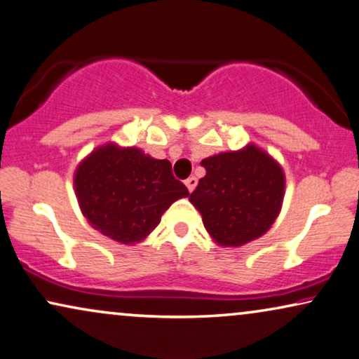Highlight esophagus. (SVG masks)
Returning <instances> with one entry per match:
<instances>
[{
	"mask_svg": "<svg viewBox=\"0 0 359 359\" xmlns=\"http://www.w3.org/2000/svg\"><path fill=\"white\" fill-rule=\"evenodd\" d=\"M185 185H187L189 192H194V189L197 187V177H189V179L185 180Z\"/></svg>",
	"mask_w": 359,
	"mask_h": 359,
	"instance_id": "34e87169",
	"label": "esophagus"
}]
</instances>
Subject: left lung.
Wrapping results in <instances>:
<instances>
[{
  "label": "left lung",
  "mask_w": 359,
  "mask_h": 359,
  "mask_svg": "<svg viewBox=\"0 0 359 359\" xmlns=\"http://www.w3.org/2000/svg\"><path fill=\"white\" fill-rule=\"evenodd\" d=\"M207 175L190 202L213 241L236 248L264 235L284 200L285 177L277 161L255 144L202 161Z\"/></svg>",
  "instance_id": "1"
}]
</instances>
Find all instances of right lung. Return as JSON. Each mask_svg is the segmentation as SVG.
Wrapping results in <instances>:
<instances>
[{"label": "right lung", "mask_w": 359, "mask_h": 359, "mask_svg": "<svg viewBox=\"0 0 359 359\" xmlns=\"http://www.w3.org/2000/svg\"><path fill=\"white\" fill-rule=\"evenodd\" d=\"M80 210L95 229L123 245H136L175 200L189 197L167 159L114 142L100 146L74 174Z\"/></svg>", "instance_id": "obj_1"}]
</instances>
